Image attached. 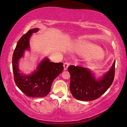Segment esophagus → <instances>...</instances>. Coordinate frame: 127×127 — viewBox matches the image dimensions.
I'll list each match as a JSON object with an SVG mask.
<instances>
[{
    "mask_svg": "<svg viewBox=\"0 0 127 127\" xmlns=\"http://www.w3.org/2000/svg\"><path fill=\"white\" fill-rule=\"evenodd\" d=\"M69 64L68 63H64V65H63V66H64V69L65 70H66L68 69V67L69 66Z\"/></svg>",
    "mask_w": 127,
    "mask_h": 127,
    "instance_id": "34e87169",
    "label": "esophagus"
}]
</instances>
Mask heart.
I'll return each instance as SVG.
<instances>
[{
  "mask_svg": "<svg viewBox=\"0 0 127 127\" xmlns=\"http://www.w3.org/2000/svg\"><path fill=\"white\" fill-rule=\"evenodd\" d=\"M76 48L79 53L89 54L91 55H95L96 57L100 58L102 51L100 50L99 48L93 45L79 42L76 44Z\"/></svg>",
  "mask_w": 127,
  "mask_h": 127,
  "instance_id": "obj_1",
  "label": "heart"
}]
</instances>
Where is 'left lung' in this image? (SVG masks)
Segmentation results:
<instances>
[{
  "label": "left lung",
  "instance_id": "8db88e82",
  "mask_svg": "<svg viewBox=\"0 0 127 127\" xmlns=\"http://www.w3.org/2000/svg\"><path fill=\"white\" fill-rule=\"evenodd\" d=\"M115 64V61L110 70L97 79L89 68L81 66H69L70 91L73 96L81 101H92L100 97L113 82Z\"/></svg>",
  "mask_w": 127,
  "mask_h": 127
}]
</instances>
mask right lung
I'll return each mask as SVG.
<instances>
[{"label":"right lung","instance_id":"1","mask_svg":"<svg viewBox=\"0 0 127 127\" xmlns=\"http://www.w3.org/2000/svg\"><path fill=\"white\" fill-rule=\"evenodd\" d=\"M38 29L29 30L17 42L12 58V68L17 86L26 95L31 97H43L49 94L51 84L64 69L62 63H53L45 58L40 62L31 74L21 73L18 61L24 55L26 50H30V38Z\"/></svg>","mask_w":127,"mask_h":127}]
</instances>
